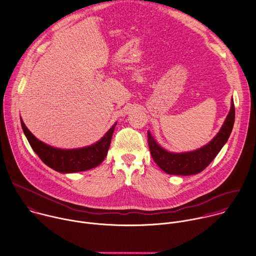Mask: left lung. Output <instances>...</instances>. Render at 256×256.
Instances as JSON below:
<instances>
[{"mask_svg":"<svg viewBox=\"0 0 256 256\" xmlns=\"http://www.w3.org/2000/svg\"><path fill=\"white\" fill-rule=\"evenodd\" d=\"M235 120V108L233 100L229 114L218 134L200 148L185 152H172L162 148L148 130V148L152 160L162 171L170 175L190 176L200 172L214 160L220 150L228 140Z\"/></svg>","mask_w":256,"mask_h":256,"instance_id":"8db88e82","label":"left lung"}]
</instances>
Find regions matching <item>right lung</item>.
Returning <instances> with one entry per match:
<instances>
[{
  "mask_svg": "<svg viewBox=\"0 0 256 256\" xmlns=\"http://www.w3.org/2000/svg\"><path fill=\"white\" fill-rule=\"evenodd\" d=\"M21 126L23 132L38 156L42 162L55 171L62 174L83 172L100 164L108 154L112 134L116 122L96 142L79 148H58L39 140L25 126L23 120Z\"/></svg>",
  "mask_w": 256,
  "mask_h": 256,
  "instance_id": "1",
  "label": "right lung"
}]
</instances>
